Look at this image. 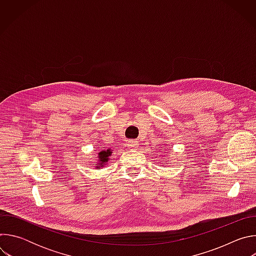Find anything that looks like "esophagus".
I'll return each instance as SVG.
<instances>
[{
	"label": "esophagus",
	"instance_id": "1",
	"mask_svg": "<svg viewBox=\"0 0 256 256\" xmlns=\"http://www.w3.org/2000/svg\"><path fill=\"white\" fill-rule=\"evenodd\" d=\"M126 144H128V148L130 149V150H134V149H136L138 148V142L136 140H128V142H126Z\"/></svg>",
	"mask_w": 256,
	"mask_h": 256
}]
</instances>
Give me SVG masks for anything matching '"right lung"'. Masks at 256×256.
Segmentation results:
<instances>
[{
	"label": "right lung",
	"mask_w": 256,
	"mask_h": 256,
	"mask_svg": "<svg viewBox=\"0 0 256 256\" xmlns=\"http://www.w3.org/2000/svg\"><path fill=\"white\" fill-rule=\"evenodd\" d=\"M112 149H104V150H101L99 153H98V157H97V164H96V168L99 170L101 169V167H104L105 164H107L108 160L110 159L109 157L112 156Z\"/></svg>",
	"instance_id": "add662e5"
}]
</instances>
